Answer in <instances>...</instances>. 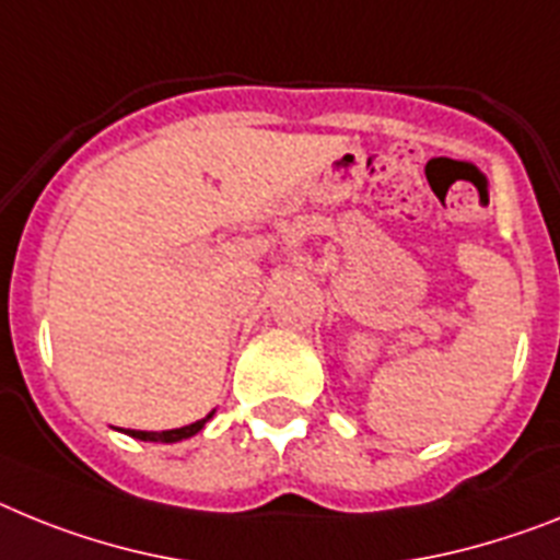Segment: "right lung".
<instances>
[{
  "label": "right lung",
  "mask_w": 560,
  "mask_h": 560,
  "mask_svg": "<svg viewBox=\"0 0 560 560\" xmlns=\"http://www.w3.org/2000/svg\"><path fill=\"white\" fill-rule=\"evenodd\" d=\"M208 418H213V412H210ZM208 418H201V421H196V424H190V427H178V430H162V432L125 430V432H128V435H133V439H139V441H162V444H173V441H182V439H190V435H196L201 427L208 424Z\"/></svg>",
  "instance_id": "add662e5"
}]
</instances>
